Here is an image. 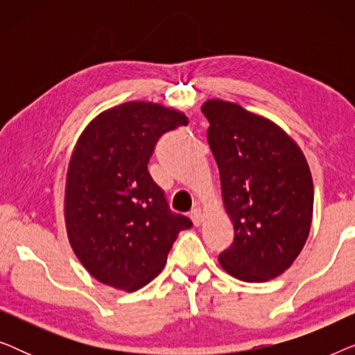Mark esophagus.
Here are the masks:
<instances>
[{"label": "esophagus", "instance_id": "1", "mask_svg": "<svg viewBox=\"0 0 355 355\" xmlns=\"http://www.w3.org/2000/svg\"><path fill=\"white\" fill-rule=\"evenodd\" d=\"M191 220L193 221V225H196V226L202 225V210H200V208H192Z\"/></svg>", "mask_w": 355, "mask_h": 355}]
</instances>
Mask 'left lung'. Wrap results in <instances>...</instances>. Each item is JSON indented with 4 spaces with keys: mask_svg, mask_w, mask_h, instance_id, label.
Instances as JSON below:
<instances>
[{
    "mask_svg": "<svg viewBox=\"0 0 355 355\" xmlns=\"http://www.w3.org/2000/svg\"><path fill=\"white\" fill-rule=\"evenodd\" d=\"M202 113L234 225L220 263L247 283L276 278L297 259L312 223L313 182L304 153L283 129L236 103L208 100Z\"/></svg>",
    "mask_w": 355,
    "mask_h": 355,
    "instance_id": "8db88e82",
    "label": "left lung"
}]
</instances>
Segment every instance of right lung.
<instances>
[{
  "label": "right lung",
  "mask_w": 355,
  "mask_h": 355,
  "mask_svg": "<svg viewBox=\"0 0 355 355\" xmlns=\"http://www.w3.org/2000/svg\"><path fill=\"white\" fill-rule=\"evenodd\" d=\"M187 123L179 111L129 101L80 135L67 171L66 227L77 259L100 283L144 288L163 270L179 231L192 226L169 210L147 168L159 137Z\"/></svg>",
  "instance_id": "right-lung-1"
}]
</instances>
